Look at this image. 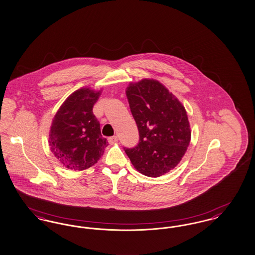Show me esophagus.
<instances>
[{"instance_id":"34e87169","label":"esophagus","mask_w":255,"mask_h":255,"mask_svg":"<svg viewBox=\"0 0 255 255\" xmlns=\"http://www.w3.org/2000/svg\"><path fill=\"white\" fill-rule=\"evenodd\" d=\"M117 141H118V137H117V136H112V137H109V138H108L109 144H114V143H116Z\"/></svg>"}]
</instances>
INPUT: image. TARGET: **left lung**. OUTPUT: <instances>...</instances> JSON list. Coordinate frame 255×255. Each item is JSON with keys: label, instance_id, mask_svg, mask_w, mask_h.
I'll use <instances>...</instances> for the list:
<instances>
[{"label": "left lung", "instance_id": "obj_1", "mask_svg": "<svg viewBox=\"0 0 255 255\" xmlns=\"http://www.w3.org/2000/svg\"><path fill=\"white\" fill-rule=\"evenodd\" d=\"M126 93L139 143L125 151L138 172L158 177L173 170L187 150L191 129L186 110L155 80L130 82Z\"/></svg>", "mask_w": 255, "mask_h": 255}]
</instances>
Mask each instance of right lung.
I'll return each instance as SVG.
<instances>
[{
    "instance_id": "obj_1",
    "label": "right lung",
    "mask_w": 255,
    "mask_h": 255,
    "mask_svg": "<svg viewBox=\"0 0 255 255\" xmlns=\"http://www.w3.org/2000/svg\"><path fill=\"white\" fill-rule=\"evenodd\" d=\"M100 91L81 88L70 95L54 115L49 133L52 152L63 167L82 171L103 156L108 142L101 133L93 107Z\"/></svg>"
}]
</instances>
